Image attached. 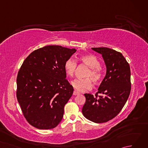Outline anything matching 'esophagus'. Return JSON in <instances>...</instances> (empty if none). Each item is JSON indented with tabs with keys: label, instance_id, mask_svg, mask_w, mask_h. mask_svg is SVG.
Returning <instances> with one entry per match:
<instances>
[{
	"label": "esophagus",
	"instance_id": "esophagus-1",
	"mask_svg": "<svg viewBox=\"0 0 148 148\" xmlns=\"http://www.w3.org/2000/svg\"><path fill=\"white\" fill-rule=\"evenodd\" d=\"M78 94H79V93L78 92H77V91H74V92H73V95H78Z\"/></svg>",
	"mask_w": 148,
	"mask_h": 148
}]
</instances>
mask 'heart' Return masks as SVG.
<instances>
[{"instance_id": "heart-1", "label": "heart", "mask_w": 148, "mask_h": 148, "mask_svg": "<svg viewBox=\"0 0 148 148\" xmlns=\"http://www.w3.org/2000/svg\"><path fill=\"white\" fill-rule=\"evenodd\" d=\"M81 64L88 67L89 71L86 72L84 79H76L72 81V85L75 89L79 92H84L92 89V83L90 79L96 84L99 83L102 79L103 74L100 69V63L95 56L92 55H84L79 57ZM77 68V63L73 59L69 58L65 61L64 69L67 76L72 77Z\"/></svg>"}]
</instances>
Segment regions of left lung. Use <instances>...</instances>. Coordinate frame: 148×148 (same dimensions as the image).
<instances>
[{
    "label": "left lung",
    "mask_w": 148,
    "mask_h": 148,
    "mask_svg": "<svg viewBox=\"0 0 148 148\" xmlns=\"http://www.w3.org/2000/svg\"><path fill=\"white\" fill-rule=\"evenodd\" d=\"M92 49L102 55L107 71L95 96L84 94L82 112L86 119L100 123L116 117L126 103L131 90L130 69L120 52L105 47Z\"/></svg>",
    "instance_id": "8db88e82"
}]
</instances>
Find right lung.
I'll list each match as a JSON object with an SVG mask.
<instances>
[{"label":"right lung","mask_w":148,"mask_h":148,"mask_svg":"<svg viewBox=\"0 0 148 148\" xmlns=\"http://www.w3.org/2000/svg\"><path fill=\"white\" fill-rule=\"evenodd\" d=\"M76 51L61 46H46L24 60L17 76L16 97L32 126L51 129L61 121L64 106L74 92L66 79L64 64Z\"/></svg>","instance_id":"1"}]
</instances>
